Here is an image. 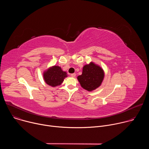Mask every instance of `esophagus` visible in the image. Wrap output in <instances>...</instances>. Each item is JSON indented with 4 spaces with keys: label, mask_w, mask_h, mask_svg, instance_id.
Segmentation results:
<instances>
[{
    "label": "esophagus",
    "mask_w": 149,
    "mask_h": 149,
    "mask_svg": "<svg viewBox=\"0 0 149 149\" xmlns=\"http://www.w3.org/2000/svg\"><path fill=\"white\" fill-rule=\"evenodd\" d=\"M71 76L72 77H75L76 74H75V73H73V74H71Z\"/></svg>",
    "instance_id": "1"
}]
</instances>
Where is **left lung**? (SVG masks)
Masks as SVG:
<instances>
[{
    "mask_svg": "<svg viewBox=\"0 0 149 149\" xmlns=\"http://www.w3.org/2000/svg\"><path fill=\"white\" fill-rule=\"evenodd\" d=\"M104 77L103 70L93 62L83 67L82 73L77 79L81 86L88 91H92L99 87Z\"/></svg>",
    "mask_w": 149,
    "mask_h": 149,
    "instance_id": "1",
    "label": "left lung"
}]
</instances>
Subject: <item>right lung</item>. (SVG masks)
<instances>
[{
    "label": "right lung",
    "mask_w": 149,
    "mask_h": 149,
    "mask_svg": "<svg viewBox=\"0 0 149 149\" xmlns=\"http://www.w3.org/2000/svg\"><path fill=\"white\" fill-rule=\"evenodd\" d=\"M43 77L45 82L53 87L60 86L65 78L67 77L66 72L63 71L59 66H52L44 71Z\"/></svg>",
    "instance_id": "obj_1"
}]
</instances>
